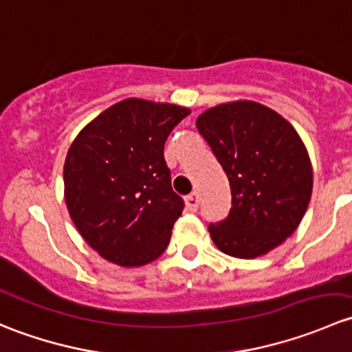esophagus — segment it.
Returning <instances> with one entry per match:
<instances>
[{"mask_svg":"<svg viewBox=\"0 0 352 352\" xmlns=\"http://www.w3.org/2000/svg\"><path fill=\"white\" fill-rule=\"evenodd\" d=\"M197 206H199V197L197 194H190V196L186 197V208L189 209L190 212H196L197 211Z\"/></svg>","mask_w":352,"mask_h":352,"instance_id":"34e87169","label":"esophagus"}]
</instances>
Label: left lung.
<instances>
[{
	"mask_svg": "<svg viewBox=\"0 0 352 352\" xmlns=\"http://www.w3.org/2000/svg\"><path fill=\"white\" fill-rule=\"evenodd\" d=\"M196 126L232 187L228 218L209 225L212 242L239 258L279 247L303 219L314 187L300 134L281 113L252 100L204 110Z\"/></svg>",
	"mask_w": 352,
	"mask_h": 352,
	"instance_id": "8db88e82",
	"label": "left lung"
}]
</instances>
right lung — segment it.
I'll return each mask as SVG.
<instances>
[{"label": "right lung", "mask_w": 352, "mask_h": 352, "mask_svg": "<svg viewBox=\"0 0 352 352\" xmlns=\"http://www.w3.org/2000/svg\"><path fill=\"white\" fill-rule=\"evenodd\" d=\"M190 113L182 105L126 98L78 133L65 162V201L100 257L141 267L165 252L184 201L172 190L163 148Z\"/></svg>", "instance_id": "1"}]
</instances>
